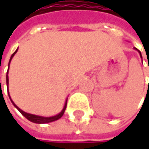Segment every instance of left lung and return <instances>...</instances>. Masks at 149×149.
I'll use <instances>...</instances> for the list:
<instances>
[{
	"label": "left lung",
	"instance_id": "1",
	"mask_svg": "<svg viewBox=\"0 0 149 149\" xmlns=\"http://www.w3.org/2000/svg\"><path fill=\"white\" fill-rule=\"evenodd\" d=\"M135 49H136V50H138V51H139V54H140V56H141V58H142V54H141V52L140 51H139V49H137V48H134Z\"/></svg>",
	"mask_w": 149,
	"mask_h": 149
}]
</instances>
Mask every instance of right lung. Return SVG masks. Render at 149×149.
<instances>
[{"mask_svg": "<svg viewBox=\"0 0 149 149\" xmlns=\"http://www.w3.org/2000/svg\"><path fill=\"white\" fill-rule=\"evenodd\" d=\"M17 50L18 49H16L14 53L12 54V55L10 56V61H9V65L8 66L10 65V60L11 59L13 58V56L15 55V54L17 52ZM8 70H9V68H8ZM8 70H7V73H6V85H7V87H8V84H9V78H8ZM7 92H8V95L9 97H10V100L11 101V103L13 104V105L20 112V113L23 115V116H25V117L28 119V120H30V121H31L33 123H50V122H53V121H55V120H58L59 118L63 116V114H64V113L65 111V109H66V105H67V99H66L65 101V106H64V108H63V109H62V111L60 112V113H58L57 115H55V116H52V117H42V116H38V115H35V114H31V113H26V112H24L23 110H21L19 107H17V106L15 104V103L12 101V100L10 99V96L9 95V89L7 90Z\"/></svg>", "mask_w": 149, "mask_h": 149, "instance_id": "1", "label": "right lung"}]
</instances>
